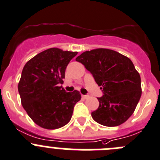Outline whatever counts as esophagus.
I'll use <instances>...</instances> for the list:
<instances>
[{
  "mask_svg": "<svg viewBox=\"0 0 160 160\" xmlns=\"http://www.w3.org/2000/svg\"><path fill=\"white\" fill-rule=\"evenodd\" d=\"M82 97H83V98H85V99H86V98H89V95H82Z\"/></svg>",
  "mask_w": 160,
  "mask_h": 160,
  "instance_id": "obj_1",
  "label": "esophagus"
}]
</instances>
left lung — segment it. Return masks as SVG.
I'll return each instance as SVG.
<instances>
[{
    "label": "left lung",
    "mask_w": 160,
    "mask_h": 160,
    "mask_svg": "<svg viewBox=\"0 0 160 160\" xmlns=\"http://www.w3.org/2000/svg\"><path fill=\"white\" fill-rule=\"evenodd\" d=\"M84 65L101 86L103 95L92 117L100 125H122L133 114L141 96V77L132 61L109 49L85 51L76 58Z\"/></svg>",
    "instance_id": "8db88e82"
}]
</instances>
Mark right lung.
<instances>
[{"mask_svg":"<svg viewBox=\"0 0 160 160\" xmlns=\"http://www.w3.org/2000/svg\"><path fill=\"white\" fill-rule=\"evenodd\" d=\"M77 54L50 48L35 55L23 67L18 84L21 103L40 127L58 129L71 120L81 95L77 90L66 92L58 84L63 83L67 65Z\"/></svg>","mask_w":160,"mask_h":160,"instance_id":"obj_1","label":"right lung"}]
</instances>
